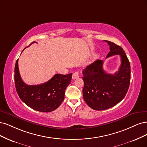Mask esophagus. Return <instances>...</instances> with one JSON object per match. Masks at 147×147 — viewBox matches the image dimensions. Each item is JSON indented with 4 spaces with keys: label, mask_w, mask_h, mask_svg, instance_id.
<instances>
[{
    "label": "esophagus",
    "mask_w": 147,
    "mask_h": 147,
    "mask_svg": "<svg viewBox=\"0 0 147 147\" xmlns=\"http://www.w3.org/2000/svg\"><path fill=\"white\" fill-rule=\"evenodd\" d=\"M79 77V73L78 71H76V72L73 73V76H72L73 79H76L78 78Z\"/></svg>",
    "instance_id": "obj_1"
}]
</instances>
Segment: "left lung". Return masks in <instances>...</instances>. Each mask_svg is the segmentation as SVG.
<instances>
[{"instance_id":"obj_1","label":"left lung","mask_w":147,"mask_h":147,"mask_svg":"<svg viewBox=\"0 0 147 147\" xmlns=\"http://www.w3.org/2000/svg\"><path fill=\"white\" fill-rule=\"evenodd\" d=\"M110 46L106 57L120 55L121 65L113 74H107L102 68L104 61L97 60L83 69L84 101L96 111L108 109L123 99L128 90L131 79V67L128 59L121 47L105 40Z\"/></svg>"}]
</instances>
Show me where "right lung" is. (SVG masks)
I'll return each instance as SVG.
<instances>
[{"label": "right lung", "mask_w": 147, "mask_h": 147, "mask_svg": "<svg viewBox=\"0 0 147 147\" xmlns=\"http://www.w3.org/2000/svg\"><path fill=\"white\" fill-rule=\"evenodd\" d=\"M34 42H32L30 45ZM71 78L72 73L56 74L44 84L29 86L22 81L19 71L18 59L16 60L15 67L16 92L27 106L37 111L49 112L56 109L63 101L66 88L70 84Z\"/></svg>", "instance_id": "obj_1"}]
</instances>
